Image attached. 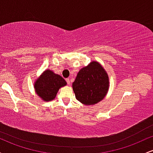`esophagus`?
<instances>
[{"label": "esophagus", "mask_w": 153, "mask_h": 153, "mask_svg": "<svg viewBox=\"0 0 153 153\" xmlns=\"http://www.w3.org/2000/svg\"><path fill=\"white\" fill-rule=\"evenodd\" d=\"M66 81H67V82H68V85H71V79H70V78H67V79H66Z\"/></svg>", "instance_id": "34e87169"}]
</instances>
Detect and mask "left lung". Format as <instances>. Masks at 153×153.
<instances>
[{
    "label": "left lung",
    "instance_id": "obj_1",
    "mask_svg": "<svg viewBox=\"0 0 153 153\" xmlns=\"http://www.w3.org/2000/svg\"><path fill=\"white\" fill-rule=\"evenodd\" d=\"M109 88V78L99 62L92 61L78 73L73 89L75 98L84 105L93 106L104 99Z\"/></svg>",
    "mask_w": 153,
    "mask_h": 153
}]
</instances>
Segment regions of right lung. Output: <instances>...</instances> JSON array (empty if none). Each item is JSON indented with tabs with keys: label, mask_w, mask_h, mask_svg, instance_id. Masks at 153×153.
<instances>
[{
	"label": "right lung",
	"mask_w": 153,
	"mask_h": 153,
	"mask_svg": "<svg viewBox=\"0 0 153 153\" xmlns=\"http://www.w3.org/2000/svg\"><path fill=\"white\" fill-rule=\"evenodd\" d=\"M67 82L59 75L50 69L45 70L34 82L35 93L45 102L55 99L60 88L65 86Z\"/></svg>",
	"instance_id": "add662e5"
}]
</instances>
